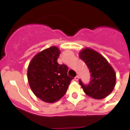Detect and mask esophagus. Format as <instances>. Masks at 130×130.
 Returning <instances> with one entry per match:
<instances>
[{
    "instance_id": "1",
    "label": "esophagus",
    "mask_w": 130,
    "mask_h": 130,
    "mask_svg": "<svg viewBox=\"0 0 130 130\" xmlns=\"http://www.w3.org/2000/svg\"><path fill=\"white\" fill-rule=\"evenodd\" d=\"M75 79L76 81H77V80L79 79V76H78V75H77V76L75 77Z\"/></svg>"
}]
</instances>
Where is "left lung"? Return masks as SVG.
<instances>
[{"label": "left lung", "mask_w": 130, "mask_h": 130, "mask_svg": "<svg viewBox=\"0 0 130 130\" xmlns=\"http://www.w3.org/2000/svg\"><path fill=\"white\" fill-rule=\"evenodd\" d=\"M79 58L87 64L91 73L88 85L79 79V85L87 95L95 99H103L112 92L116 85V73L106 59L91 48L79 53Z\"/></svg>", "instance_id": "1"}]
</instances>
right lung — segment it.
<instances>
[{
	"mask_svg": "<svg viewBox=\"0 0 130 130\" xmlns=\"http://www.w3.org/2000/svg\"><path fill=\"white\" fill-rule=\"evenodd\" d=\"M59 54L55 46L45 49L33 57L27 69V79L32 92L48 103L64 96L73 79L68 75V66L57 63Z\"/></svg>",
	"mask_w": 130,
	"mask_h": 130,
	"instance_id": "obj_1",
	"label": "right lung"
}]
</instances>
